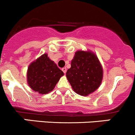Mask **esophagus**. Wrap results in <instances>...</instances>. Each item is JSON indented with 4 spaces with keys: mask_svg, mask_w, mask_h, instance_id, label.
Here are the masks:
<instances>
[{
    "mask_svg": "<svg viewBox=\"0 0 135 135\" xmlns=\"http://www.w3.org/2000/svg\"><path fill=\"white\" fill-rule=\"evenodd\" d=\"M62 70L63 71V72H64V73H66V70H67V69H66V67H64V68H62Z\"/></svg>",
    "mask_w": 135,
    "mask_h": 135,
    "instance_id": "esophagus-1",
    "label": "esophagus"
}]
</instances>
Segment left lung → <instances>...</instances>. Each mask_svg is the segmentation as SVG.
<instances>
[{
    "instance_id": "obj_1",
    "label": "left lung",
    "mask_w": 135,
    "mask_h": 135,
    "mask_svg": "<svg viewBox=\"0 0 135 135\" xmlns=\"http://www.w3.org/2000/svg\"><path fill=\"white\" fill-rule=\"evenodd\" d=\"M103 71L98 58L90 52L77 51L71 60L66 77L73 90L87 96L97 90L102 80Z\"/></svg>"
}]
</instances>
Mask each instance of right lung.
I'll list each match as a JSON object with an SVG mask.
<instances>
[{"mask_svg":"<svg viewBox=\"0 0 135 135\" xmlns=\"http://www.w3.org/2000/svg\"><path fill=\"white\" fill-rule=\"evenodd\" d=\"M62 75L64 72L45 54L29 66L27 82L35 92L47 94L54 89Z\"/></svg>","mask_w":135,"mask_h":135,"instance_id":"right-lung-1","label":"right lung"}]
</instances>
